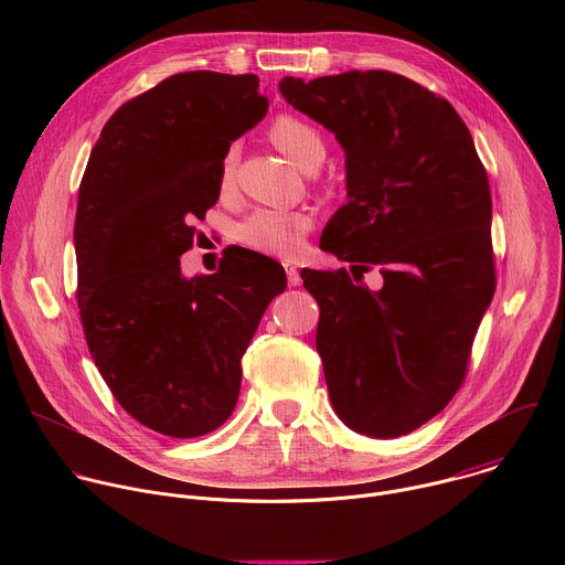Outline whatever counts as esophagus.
<instances>
[{"instance_id":"obj_1","label":"esophagus","mask_w":565,"mask_h":565,"mask_svg":"<svg viewBox=\"0 0 565 565\" xmlns=\"http://www.w3.org/2000/svg\"><path fill=\"white\" fill-rule=\"evenodd\" d=\"M286 277H288V284L290 286H299L301 284V277H299V270L292 266V264H286Z\"/></svg>"}]
</instances>
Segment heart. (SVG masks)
<instances>
[{"label": "heart", "instance_id": "heart-1", "mask_svg": "<svg viewBox=\"0 0 565 565\" xmlns=\"http://www.w3.org/2000/svg\"><path fill=\"white\" fill-rule=\"evenodd\" d=\"M273 142L306 172L319 168L327 156V142L321 131L308 120L290 114H281L270 125ZM236 168V147H230L221 160V185L232 183ZM312 230V216L301 210H275L259 207L253 210L244 221H238L234 236L241 246L255 253L295 259L306 244V236Z\"/></svg>", "mask_w": 565, "mask_h": 565}]
</instances>
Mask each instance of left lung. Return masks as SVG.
I'll use <instances>...</instances> for the list:
<instances>
[{"label":"left lung","instance_id":"left-lung-1","mask_svg":"<svg viewBox=\"0 0 565 565\" xmlns=\"http://www.w3.org/2000/svg\"><path fill=\"white\" fill-rule=\"evenodd\" d=\"M284 98L335 134L347 192L321 250L351 264L301 270L319 303L317 351L340 420L371 438L412 434L460 388L494 288L492 194L456 109L388 71L284 77Z\"/></svg>","mask_w":565,"mask_h":565}]
</instances>
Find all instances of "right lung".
Returning <instances> with one entry per match:
<instances>
[{
  "mask_svg": "<svg viewBox=\"0 0 565 565\" xmlns=\"http://www.w3.org/2000/svg\"><path fill=\"white\" fill-rule=\"evenodd\" d=\"M266 111L255 73L170 75L107 120L79 183L75 295L89 353L120 407L170 438L230 418L241 358L286 290L284 268L253 250L192 279L179 259L218 201L230 142Z\"/></svg>",
  "mask_w": 565,
  "mask_h": 565,
  "instance_id": "right-lung-1",
  "label": "right lung"
}]
</instances>
